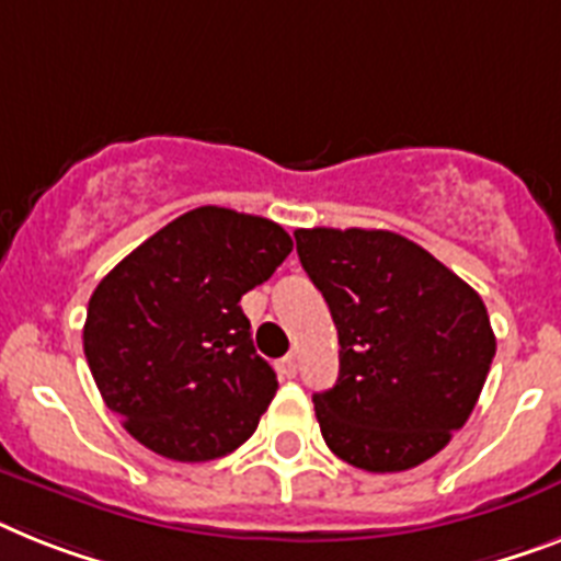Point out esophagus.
<instances>
[{"label":"esophagus","instance_id":"esophagus-1","mask_svg":"<svg viewBox=\"0 0 561 561\" xmlns=\"http://www.w3.org/2000/svg\"><path fill=\"white\" fill-rule=\"evenodd\" d=\"M275 369H277V375H280V378H295V375H298V358H295L291 353L284 355V358L275 364Z\"/></svg>","mask_w":561,"mask_h":561}]
</instances>
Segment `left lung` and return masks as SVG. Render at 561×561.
<instances>
[{
    "label": "left lung",
    "mask_w": 561,
    "mask_h": 561,
    "mask_svg": "<svg viewBox=\"0 0 561 561\" xmlns=\"http://www.w3.org/2000/svg\"><path fill=\"white\" fill-rule=\"evenodd\" d=\"M295 240L341 344L335 387L312 396L323 442L367 473L419 467L479 401L496 355L484 300L396 231L298 229Z\"/></svg>",
    "instance_id": "obj_1"
}]
</instances>
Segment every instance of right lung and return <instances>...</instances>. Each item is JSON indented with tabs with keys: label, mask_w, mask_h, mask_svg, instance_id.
<instances>
[{
	"label": "right lung",
	"mask_w": 561,
	"mask_h": 561,
	"mask_svg": "<svg viewBox=\"0 0 561 561\" xmlns=\"http://www.w3.org/2000/svg\"><path fill=\"white\" fill-rule=\"evenodd\" d=\"M289 252L284 226L201 206L100 280L82 346L105 407L142 447L211 461L252 436L277 378L254 353L240 298Z\"/></svg>",
	"instance_id": "1"
}]
</instances>
